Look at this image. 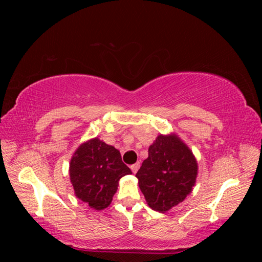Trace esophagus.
<instances>
[{"instance_id":"obj_1","label":"esophagus","mask_w":262,"mask_h":262,"mask_svg":"<svg viewBox=\"0 0 262 262\" xmlns=\"http://www.w3.org/2000/svg\"><path fill=\"white\" fill-rule=\"evenodd\" d=\"M131 170H132V172L133 173H136L138 170H139V168H140V163L139 162H137L136 164H133V165H131Z\"/></svg>"}]
</instances>
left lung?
<instances>
[{
    "label": "left lung",
    "instance_id": "obj_1",
    "mask_svg": "<svg viewBox=\"0 0 262 262\" xmlns=\"http://www.w3.org/2000/svg\"><path fill=\"white\" fill-rule=\"evenodd\" d=\"M196 176L198 162L192 150L175 133L157 136L136 175L147 205L161 213L191 193Z\"/></svg>",
    "mask_w": 262,
    "mask_h": 262
}]
</instances>
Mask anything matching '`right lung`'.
<instances>
[{
    "label": "right lung",
    "instance_id": "1",
    "mask_svg": "<svg viewBox=\"0 0 262 262\" xmlns=\"http://www.w3.org/2000/svg\"><path fill=\"white\" fill-rule=\"evenodd\" d=\"M69 173L75 196L90 208L100 211L112 203L119 180L132 171L115 146L94 138L76 148Z\"/></svg>",
    "mask_w": 262,
    "mask_h": 262
}]
</instances>
